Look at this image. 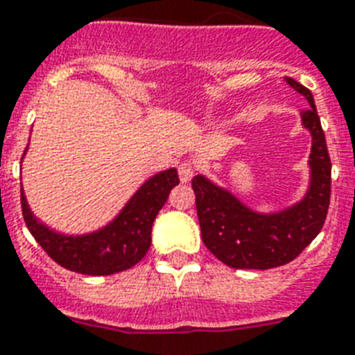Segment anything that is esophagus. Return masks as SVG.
<instances>
[{"label": "esophagus", "mask_w": 355, "mask_h": 355, "mask_svg": "<svg viewBox=\"0 0 355 355\" xmlns=\"http://www.w3.org/2000/svg\"><path fill=\"white\" fill-rule=\"evenodd\" d=\"M195 175V166L191 162H182L178 166V177L182 182H189Z\"/></svg>", "instance_id": "1"}]
</instances>
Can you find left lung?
<instances>
[{
	"label": "left lung",
	"mask_w": 355,
	"mask_h": 355,
	"mask_svg": "<svg viewBox=\"0 0 355 355\" xmlns=\"http://www.w3.org/2000/svg\"><path fill=\"white\" fill-rule=\"evenodd\" d=\"M284 80L310 103L301 112L302 128L312 135L306 195L286 209L259 213L202 175L191 180L204 244L218 261L239 270H270L292 262L318 237L330 206L332 164L313 96L293 78Z\"/></svg>",
	"instance_id": "1"
}]
</instances>
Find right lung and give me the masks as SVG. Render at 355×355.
I'll return each instance as SVG.
<instances>
[{"instance_id":"right-lung-1","label":"right lung","mask_w":355,"mask_h":355,"mask_svg":"<svg viewBox=\"0 0 355 355\" xmlns=\"http://www.w3.org/2000/svg\"><path fill=\"white\" fill-rule=\"evenodd\" d=\"M177 184L175 168L157 173L140 186L107 226L85 235H63L40 223L21 187L23 218L36 243L60 266L83 275H112L132 268L148 253L153 223Z\"/></svg>"}]
</instances>
